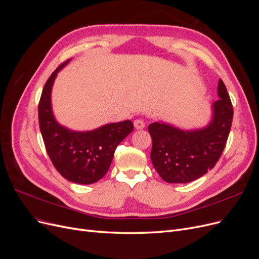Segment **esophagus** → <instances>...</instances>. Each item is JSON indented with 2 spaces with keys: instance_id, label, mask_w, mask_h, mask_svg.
<instances>
[{
  "instance_id": "34e87169",
  "label": "esophagus",
  "mask_w": 259,
  "mask_h": 259,
  "mask_svg": "<svg viewBox=\"0 0 259 259\" xmlns=\"http://www.w3.org/2000/svg\"><path fill=\"white\" fill-rule=\"evenodd\" d=\"M134 126L136 130H143L145 127V122L140 119H137L134 121Z\"/></svg>"
}]
</instances>
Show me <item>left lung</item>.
<instances>
[{
  "label": "left lung",
  "instance_id": "obj_1",
  "mask_svg": "<svg viewBox=\"0 0 259 259\" xmlns=\"http://www.w3.org/2000/svg\"><path fill=\"white\" fill-rule=\"evenodd\" d=\"M211 106V120L205 127L185 131L154 122L148 126L152 138L151 161L161 178L170 184H186L200 178L215 166L228 139L233 108L222 80Z\"/></svg>",
  "mask_w": 259,
  "mask_h": 259
}]
</instances>
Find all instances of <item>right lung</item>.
Segmentation results:
<instances>
[{"instance_id":"obj_1","label":"right lung","mask_w":259,"mask_h":259,"mask_svg":"<svg viewBox=\"0 0 259 259\" xmlns=\"http://www.w3.org/2000/svg\"><path fill=\"white\" fill-rule=\"evenodd\" d=\"M69 61L61 64L45 83L38 103V123L46 151L59 174L69 182L90 185L106 175L117 145L131 134L134 125L126 120L89 132H75L55 120L52 88L57 73Z\"/></svg>"}]
</instances>
